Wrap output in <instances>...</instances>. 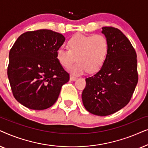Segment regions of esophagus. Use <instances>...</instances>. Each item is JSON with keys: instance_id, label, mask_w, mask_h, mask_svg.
Returning a JSON list of instances; mask_svg holds the SVG:
<instances>
[{"instance_id": "1", "label": "esophagus", "mask_w": 148, "mask_h": 148, "mask_svg": "<svg viewBox=\"0 0 148 148\" xmlns=\"http://www.w3.org/2000/svg\"><path fill=\"white\" fill-rule=\"evenodd\" d=\"M76 79H77V78L75 77L72 76V75L70 76V80L71 81H75Z\"/></svg>"}]
</instances>
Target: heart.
Listing matches in <instances>:
<instances>
[{
    "mask_svg": "<svg viewBox=\"0 0 148 148\" xmlns=\"http://www.w3.org/2000/svg\"><path fill=\"white\" fill-rule=\"evenodd\" d=\"M68 49L58 48L56 58L60 65L69 69L73 75L78 76L89 73L98 72L104 66L109 51L108 42L104 36L77 34L69 40Z\"/></svg>",
    "mask_w": 148,
    "mask_h": 148,
    "instance_id": "obj_1",
    "label": "heart"
}]
</instances>
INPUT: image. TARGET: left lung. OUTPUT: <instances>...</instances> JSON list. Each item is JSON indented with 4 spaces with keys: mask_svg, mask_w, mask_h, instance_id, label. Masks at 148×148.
<instances>
[{
    "mask_svg": "<svg viewBox=\"0 0 148 148\" xmlns=\"http://www.w3.org/2000/svg\"><path fill=\"white\" fill-rule=\"evenodd\" d=\"M102 29L109 44L108 56L101 69L86 79L82 97L89 112L107 116L129 102L138 82V74L137 54L128 38L117 28Z\"/></svg>",
    "mask_w": 148,
    "mask_h": 148,
    "instance_id": "1",
    "label": "left lung"
}]
</instances>
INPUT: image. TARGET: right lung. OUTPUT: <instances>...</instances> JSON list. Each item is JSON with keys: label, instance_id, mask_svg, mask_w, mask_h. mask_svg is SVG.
<instances>
[{"label": "right lung", "instance_id": "add662e5", "mask_svg": "<svg viewBox=\"0 0 148 148\" xmlns=\"http://www.w3.org/2000/svg\"><path fill=\"white\" fill-rule=\"evenodd\" d=\"M62 34L49 29L27 32L9 52L8 78L20 104L32 110L52 106L69 75L60 65L56 52L63 44Z\"/></svg>", "mask_w": 148, "mask_h": 148}]
</instances>
